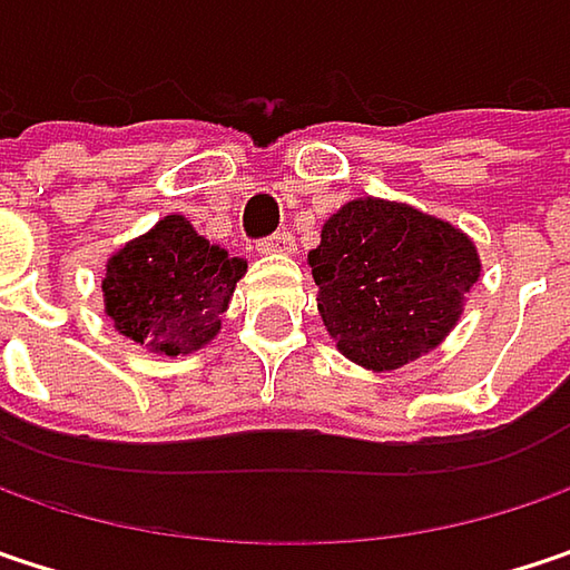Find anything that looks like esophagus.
Here are the masks:
<instances>
[{"mask_svg":"<svg viewBox=\"0 0 570 570\" xmlns=\"http://www.w3.org/2000/svg\"><path fill=\"white\" fill-rule=\"evenodd\" d=\"M293 247H296V240H293V234L289 232L271 234V237H264V240L257 244L261 254H293Z\"/></svg>","mask_w":570,"mask_h":570,"instance_id":"esophagus-1","label":"esophagus"}]
</instances>
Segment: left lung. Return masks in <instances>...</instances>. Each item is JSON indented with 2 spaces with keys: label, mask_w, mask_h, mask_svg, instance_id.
I'll return each instance as SVG.
<instances>
[{
  "label": "left lung",
  "mask_w": 570,
  "mask_h": 570,
  "mask_svg": "<svg viewBox=\"0 0 570 570\" xmlns=\"http://www.w3.org/2000/svg\"><path fill=\"white\" fill-rule=\"evenodd\" d=\"M323 326L362 368L391 372L438 348L480 277L476 244L385 198H355L309 250Z\"/></svg>",
  "instance_id": "obj_1"
}]
</instances>
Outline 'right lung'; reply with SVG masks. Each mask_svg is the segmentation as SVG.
Returning a JSON list of instances; mask_svg holds the SVG:
<instances>
[{
    "label": "right lung",
    "mask_w": 570,
    "mask_h": 570,
    "mask_svg": "<svg viewBox=\"0 0 570 570\" xmlns=\"http://www.w3.org/2000/svg\"><path fill=\"white\" fill-rule=\"evenodd\" d=\"M244 271L247 261L166 215L107 261L104 309L117 333L149 352L188 355L218 336Z\"/></svg>",
    "instance_id": "add662e5"
}]
</instances>
